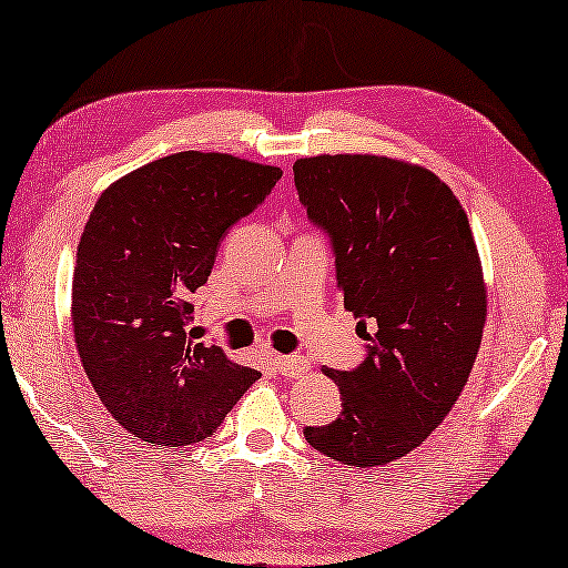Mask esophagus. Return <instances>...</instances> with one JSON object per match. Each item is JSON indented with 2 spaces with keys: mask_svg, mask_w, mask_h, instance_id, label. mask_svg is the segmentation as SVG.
<instances>
[{
  "mask_svg": "<svg viewBox=\"0 0 568 568\" xmlns=\"http://www.w3.org/2000/svg\"><path fill=\"white\" fill-rule=\"evenodd\" d=\"M272 368L282 375H302L304 371H307V361L300 355H274Z\"/></svg>",
  "mask_w": 568,
  "mask_h": 568,
  "instance_id": "1",
  "label": "esophagus"
}]
</instances>
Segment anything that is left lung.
<instances>
[{
    "instance_id": "left-lung-1",
    "label": "left lung",
    "mask_w": 568,
    "mask_h": 568,
    "mask_svg": "<svg viewBox=\"0 0 568 568\" xmlns=\"http://www.w3.org/2000/svg\"><path fill=\"white\" fill-rule=\"evenodd\" d=\"M294 185L368 339L357 368H325L343 412L304 436L343 465H388L452 412L483 343L487 300L467 213L434 172L375 154L296 160Z\"/></svg>"
}]
</instances>
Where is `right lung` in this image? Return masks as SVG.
<instances>
[{
    "instance_id": "obj_1",
    "label": "right lung",
    "mask_w": 568,
    "mask_h": 568,
    "mask_svg": "<svg viewBox=\"0 0 568 568\" xmlns=\"http://www.w3.org/2000/svg\"><path fill=\"white\" fill-rule=\"evenodd\" d=\"M282 170L217 152H178L103 190L73 272V333L101 404L142 442L211 436L261 373L193 343L195 294L231 225Z\"/></svg>"
}]
</instances>
